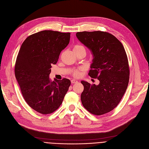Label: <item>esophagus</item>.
I'll return each mask as SVG.
<instances>
[{
	"mask_svg": "<svg viewBox=\"0 0 149 149\" xmlns=\"http://www.w3.org/2000/svg\"><path fill=\"white\" fill-rule=\"evenodd\" d=\"M78 82V81L77 80H75V79H73L71 80V83L72 84H74V83H77Z\"/></svg>",
	"mask_w": 149,
	"mask_h": 149,
	"instance_id": "obj_1",
	"label": "esophagus"
}]
</instances>
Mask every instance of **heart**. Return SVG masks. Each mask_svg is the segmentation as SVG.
Returning a JSON list of instances; mask_svg holds the SVG:
<instances>
[{"mask_svg":"<svg viewBox=\"0 0 149 149\" xmlns=\"http://www.w3.org/2000/svg\"><path fill=\"white\" fill-rule=\"evenodd\" d=\"M84 48V47L82 46H80V45H75V46H74V47L73 50L78 49H79V48ZM73 75H74V76H75V77L79 76V72L78 71V70H75V71L73 72Z\"/></svg>","mask_w":149,"mask_h":149,"instance_id":"b5f03b06","label":"heart"}]
</instances>
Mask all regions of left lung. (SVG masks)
<instances>
[{"label": "left lung", "mask_w": 149, "mask_h": 149, "mask_svg": "<svg viewBox=\"0 0 149 149\" xmlns=\"http://www.w3.org/2000/svg\"><path fill=\"white\" fill-rule=\"evenodd\" d=\"M79 41L91 50L92 63L89 75L100 81L98 85L81 81L84 107L92 114L111 112L119 104L127 89L129 66L122 43L112 34L103 31L77 33Z\"/></svg>", "instance_id": "8db88e82"}]
</instances>
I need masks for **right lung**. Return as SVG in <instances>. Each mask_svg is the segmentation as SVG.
<instances>
[{
    "instance_id": "1",
    "label": "right lung",
    "mask_w": 149,
    "mask_h": 149,
    "mask_svg": "<svg viewBox=\"0 0 149 149\" xmlns=\"http://www.w3.org/2000/svg\"><path fill=\"white\" fill-rule=\"evenodd\" d=\"M70 33L45 30L28 36L23 42L15 65V76L27 104L46 115L61 104L70 85L67 79H49L51 65L69 43Z\"/></svg>"
}]
</instances>
